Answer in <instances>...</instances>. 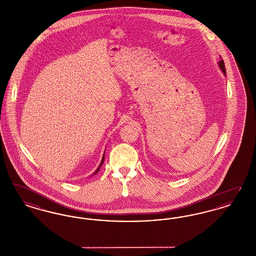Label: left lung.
Returning a JSON list of instances; mask_svg holds the SVG:
<instances>
[{"label": "left lung", "mask_w": 256, "mask_h": 256, "mask_svg": "<svg viewBox=\"0 0 256 256\" xmlns=\"http://www.w3.org/2000/svg\"><path fill=\"white\" fill-rule=\"evenodd\" d=\"M218 65H219L220 71L224 73V76H226V67H224V60H220L218 62Z\"/></svg>", "instance_id": "obj_1"}]
</instances>
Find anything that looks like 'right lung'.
I'll return each mask as SVG.
<instances>
[{
	"instance_id": "1",
	"label": "right lung",
	"mask_w": 256,
	"mask_h": 256,
	"mask_svg": "<svg viewBox=\"0 0 256 256\" xmlns=\"http://www.w3.org/2000/svg\"><path fill=\"white\" fill-rule=\"evenodd\" d=\"M104 156H102V161H100V165H98V167L97 170H95V172L92 174V176H94V174H97L98 172V170L100 169V167L102 166V163H104Z\"/></svg>"
}]
</instances>
